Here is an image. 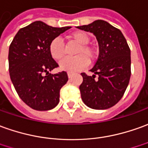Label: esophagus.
I'll use <instances>...</instances> for the list:
<instances>
[{"mask_svg":"<svg viewBox=\"0 0 148 148\" xmlns=\"http://www.w3.org/2000/svg\"><path fill=\"white\" fill-rule=\"evenodd\" d=\"M72 76H73V72H68V78H71V77H72Z\"/></svg>","mask_w":148,"mask_h":148,"instance_id":"1","label":"esophagus"}]
</instances>
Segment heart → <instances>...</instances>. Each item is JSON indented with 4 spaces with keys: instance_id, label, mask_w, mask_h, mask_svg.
<instances>
[{
    "instance_id": "heart-1",
    "label": "heart",
    "mask_w": 148,
    "mask_h": 148,
    "mask_svg": "<svg viewBox=\"0 0 148 148\" xmlns=\"http://www.w3.org/2000/svg\"><path fill=\"white\" fill-rule=\"evenodd\" d=\"M68 38L72 42L79 45L76 49L75 56L72 59H64L65 56V49L63 42L60 38H54L49 45V52L53 60L60 62V68L64 71L76 72L85 68L88 63L95 62L99 55L98 48L93 45L88 44L90 42L89 34L84 31H76L69 34Z\"/></svg>"
}]
</instances>
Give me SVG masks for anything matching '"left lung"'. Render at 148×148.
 <instances>
[{"label": "left lung", "mask_w": 148, "mask_h": 148, "mask_svg": "<svg viewBox=\"0 0 148 148\" xmlns=\"http://www.w3.org/2000/svg\"><path fill=\"white\" fill-rule=\"evenodd\" d=\"M77 28L93 34L99 44L98 59L90 70L94 75L81 73V99L92 109H109L121 100L129 84L131 74L130 47L121 30L103 20Z\"/></svg>", "instance_id": "1"}]
</instances>
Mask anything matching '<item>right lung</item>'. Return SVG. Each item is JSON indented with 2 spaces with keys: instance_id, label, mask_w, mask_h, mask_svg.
Masks as SVG:
<instances>
[{
  "instance_id": "add662e5",
  "label": "right lung",
  "mask_w": 148,
  "mask_h": 148,
  "mask_svg": "<svg viewBox=\"0 0 148 148\" xmlns=\"http://www.w3.org/2000/svg\"><path fill=\"white\" fill-rule=\"evenodd\" d=\"M70 28L34 21L19 29L10 44V79L19 97L35 110H51L60 101V92L68 80V74L64 71L49 72L59 67L50 55L49 45Z\"/></svg>"
}]
</instances>
